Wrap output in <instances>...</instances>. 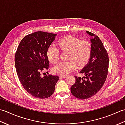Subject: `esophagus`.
<instances>
[{
  "instance_id": "obj_1",
  "label": "esophagus",
  "mask_w": 125,
  "mask_h": 125,
  "mask_svg": "<svg viewBox=\"0 0 125 125\" xmlns=\"http://www.w3.org/2000/svg\"><path fill=\"white\" fill-rule=\"evenodd\" d=\"M59 77L60 78H65L66 77H67V76H61V75H60V76H59Z\"/></svg>"
}]
</instances>
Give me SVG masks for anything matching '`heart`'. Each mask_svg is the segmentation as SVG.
Listing matches in <instances>:
<instances>
[{
	"label": "heart",
	"mask_w": 125,
	"mask_h": 125,
	"mask_svg": "<svg viewBox=\"0 0 125 125\" xmlns=\"http://www.w3.org/2000/svg\"><path fill=\"white\" fill-rule=\"evenodd\" d=\"M58 46L63 52H68L66 62L60 63L53 68V73L62 76L70 73L76 68L84 67L91 56L92 46L90 42L72 35L63 37L58 40ZM48 59L52 64L58 63L60 60V50L57 48L50 46L47 50Z\"/></svg>",
	"instance_id": "obj_1"
}]
</instances>
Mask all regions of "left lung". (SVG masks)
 Listing matches in <instances>:
<instances>
[{
    "label": "left lung",
    "mask_w": 125,
    "mask_h": 125,
    "mask_svg": "<svg viewBox=\"0 0 125 125\" xmlns=\"http://www.w3.org/2000/svg\"><path fill=\"white\" fill-rule=\"evenodd\" d=\"M86 31L94 37L90 39L91 55L89 62L79 72L85 76L82 78L75 76L76 82L70 88L73 95L80 99L91 97L102 88L106 79L109 63L108 53L99 37Z\"/></svg>",
    "instance_id": "obj_1"
}]
</instances>
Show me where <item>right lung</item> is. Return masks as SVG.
<instances>
[{
    "instance_id": "obj_1",
    "label": "right lung",
    "mask_w": 125,
    "mask_h": 125,
    "mask_svg": "<svg viewBox=\"0 0 125 125\" xmlns=\"http://www.w3.org/2000/svg\"><path fill=\"white\" fill-rule=\"evenodd\" d=\"M56 34L39 31L25 36L20 42L15 54V65L19 79L28 94L40 99L53 94L58 76L41 77L48 69L49 63L47 50L55 39Z\"/></svg>"
}]
</instances>
